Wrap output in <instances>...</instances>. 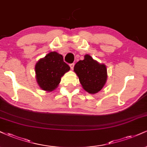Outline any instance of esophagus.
<instances>
[{
    "label": "esophagus",
    "mask_w": 147,
    "mask_h": 147,
    "mask_svg": "<svg viewBox=\"0 0 147 147\" xmlns=\"http://www.w3.org/2000/svg\"><path fill=\"white\" fill-rule=\"evenodd\" d=\"M74 65H75V64H74V63H71V64L69 65V66H70V68L71 69H74Z\"/></svg>",
    "instance_id": "34e87169"
}]
</instances>
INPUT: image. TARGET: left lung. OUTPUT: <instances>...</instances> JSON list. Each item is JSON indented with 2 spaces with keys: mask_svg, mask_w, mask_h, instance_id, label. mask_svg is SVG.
Instances as JSON below:
<instances>
[{
  "mask_svg": "<svg viewBox=\"0 0 147 147\" xmlns=\"http://www.w3.org/2000/svg\"><path fill=\"white\" fill-rule=\"evenodd\" d=\"M74 70L83 88L89 93L99 92L106 82V67L99 64L88 54L84 56V60L79 61L75 65Z\"/></svg>",
  "mask_w": 147,
  "mask_h": 147,
  "instance_id": "8db88e82",
  "label": "left lung"
}]
</instances>
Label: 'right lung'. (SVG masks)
Masks as SVG:
<instances>
[{"label": "right lung", "instance_id": "1", "mask_svg": "<svg viewBox=\"0 0 147 147\" xmlns=\"http://www.w3.org/2000/svg\"><path fill=\"white\" fill-rule=\"evenodd\" d=\"M70 69V67L63 61L61 54L51 52L35 65L36 78L43 90L52 91L57 87L61 78Z\"/></svg>", "mask_w": 147, "mask_h": 147}]
</instances>
